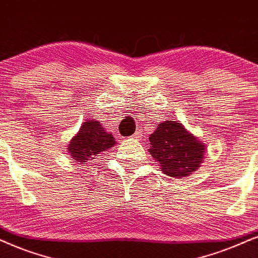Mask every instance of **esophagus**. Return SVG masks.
<instances>
[{
    "label": "esophagus",
    "mask_w": 258,
    "mask_h": 258,
    "mask_svg": "<svg viewBox=\"0 0 258 258\" xmlns=\"http://www.w3.org/2000/svg\"><path fill=\"white\" fill-rule=\"evenodd\" d=\"M140 137H142V132H140V131H137V132L135 133V135L132 136V139H139Z\"/></svg>",
    "instance_id": "34e87169"
}]
</instances>
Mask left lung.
<instances>
[{"label": "left lung", "instance_id": "left-lung-1", "mask_svg": "<svg viewBox=\"0 0 258 258\" xmlns=\"http://www.w3.org/2000/svg\"><path fill=\"white\" fill-rule=\"evenodd\" d=\"M149 153L163 174L174 178L191 175L204 162L206 145L180 121L159 122L149 137Z\"/></svg>", "mask_w": 258, "mask_h": 258}]
</instances>
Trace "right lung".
<instances>
[{"label":"right lung","instance_id":"1","mask_svg":"<svg viewBox=\"0 0 258 258\" xmlns=\"http://www.w3.org/2000/svg\"><path fill=\"white\" fill-rule=\"evenodd\" d=\"M115 139L99 120L87 119L68 143V153L77 164H91L97 156L115 146Z\"/></svg>","mask_w":258,"mask_h":258}]
</instances>
